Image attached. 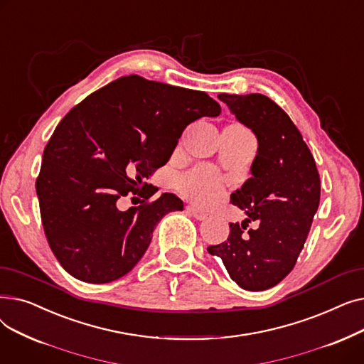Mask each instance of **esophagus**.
Instances as JSON below:
<instances>
[{
    "instance_id": "34e87169",
    "label": "esophagus",
    "mask_w": 364,
    "mask_h": 364,
    "mask_svg": "<svg viewBox=\"0 0 364 364\" xmlns=\"http://www.w3.org/2000/svg\"><path fill=\"white\" fill-rule=\"evenodd\" d=\"M186 209H187V213H188L190 215L195 217V218L199 220V221H200V220H205V218L208 217V214H205L203 211H200L199 208H196V206H193V205H187Z\"/></svg>"
}]
</instances>
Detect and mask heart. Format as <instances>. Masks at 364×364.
I'll return each mask as SVG.
<instances>
[{
	"mask_svg": "<svg viewBox=\"0 0 364 364\" xmlns=\"http://www.w3.org/2000/svg\"><path fill=\"white\" fill-rule=\"evenodd\" d=\"M178 190L188 199L198 203H208L220 198L223 183L215 172L200 166L186 172L178 178Z\"/></svg>",
	"mask_w": 364,
	"mask_h": 364,
	"instance_id": "1",
	"label": "heart"
}]
</instances>
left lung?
Listing matches in <instances>:
<instances>
[{
    "instance_id": "left-lung-1",
    "label": "left lung",
    "mask_w": 364,
    "mask_h": 364,
    "mask_svg": "<svg viewBox=\"0 0 364 364\" xmlns=\"http://www.w3.org/2000/svg\"><path fill=\"white\" fill-rule=\"evenodd\" d=\"M224 102L258 139L252 177L230 196L247 218L208 252L223 259L246 291H265L288 276L307 240L320 202V176L309 146L289 114L262 94H227ZM251 220L259 227L245 232Z\"/></svg>"
}]
</instances>
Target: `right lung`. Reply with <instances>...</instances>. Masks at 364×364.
I'll use <instances>...</instances> for the list:
<instances>
[{
	"mask_svg": "<svg viewBox=\"0 0 364 364\" xmlns=\"http://www.w3.org/2000/svg\"><path fill=\"white\" fill-rule=\"evenodd\" d=\"M221 106L205 91L122 76L69 110L48 140L35 187L54 257L75 279L109 283L134 269L162 217L183 211L172 193L150 200L146 178L164 166L184 128ZM144 198L121 213L116 200Z\"/></svg>",
	"mask_w": 364,
	"mask_h": 364,
	"instance_id": "obj_1",
	"label": "right lung"
}]
</instances>
